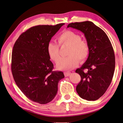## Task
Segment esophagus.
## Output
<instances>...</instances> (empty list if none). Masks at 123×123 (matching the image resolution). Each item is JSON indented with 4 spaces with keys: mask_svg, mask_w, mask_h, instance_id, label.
Returning <instances> with one entry per match:
<instances>
[{
    "mask_svg": "<svg viewBox=\"0 0 123 123\" xmlns=\"http://www.w3.org/2000/svg\"><path fill=\"white\" fill-rule=\"evenodd\" d=\"M70 74H71V73H70V72H69V71L64 72V75H65V76H69Z\"/></svg>",
    "mask_w": 123,
    "mask_h": 123,
    "instance_id": "1",
    "label": "esophagus"
}]
</instances>
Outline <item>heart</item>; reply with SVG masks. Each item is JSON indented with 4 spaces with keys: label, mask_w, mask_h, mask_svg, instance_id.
I'll return each mask as SVG.
<instances>
[{
    "label": "heart",
    "mask_w": 123,
    "mask_h": 123,
    "mask_svg": "<svg viewBox=\"0 0 123 123\" xmlns=\"http://www.w3.org/2000/svg\"><path fill=\"white\" fill-rule=\"evenodd\" d=\"M58 45L68 46L67 54L69 56L60 59L59 47L54 42L47 44V50L50 58L57 62V68L60 70H70L78 65L79 60L84 61L89 55V45L86 40L81 39L80 35L70 30H66L61 33L57 37Z\"/></svg>",
    "instance_id": "1"
}]
</instances>
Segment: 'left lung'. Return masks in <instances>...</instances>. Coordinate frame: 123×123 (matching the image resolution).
<instances>
[{
	"mask_svg": "<svg viewBox=\"0 0 123 123\" xmlns=\"http://www.w3.org/2000/svg\"><path fill=\"white\" fill-rule=\"evenodd\" d=\"M68 27L83 32L89 45L87 60L75 71L81 77L76 92L83 99L96 101L107 91L114 75L115 58L112 44L105 32L91 21L71 23Z\"/></svg>",
	"mask_w": 123,
	"mask_h": 123,
	"instance_id": "left-lung-1",
	"label": "left lung"
}]
</instances>
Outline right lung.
<instances>
[{
  "label": "right lung",
  "mask_w": 123,
  "mask_h": 123,
  "mask_svg": "<svg viewBox=\"0 0 123 123\" xmlns=\"http://www.w3.org/2000/svg\"><path fill=\"white\" fill-rule=\"evenodd\" d=\"M65 24L33 26L21 34L14 43L11 70L15 82L29 99L46 104L55 97L63 72L53 71L47 53L48 43Z\"/></svg>",
  "instance_id": "obj_1"
}]
</instances>
